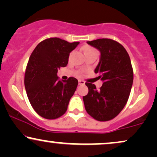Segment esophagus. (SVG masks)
<instances>
[{
    "instance_id": "obj_1",
    "label": "esophagus",
    "mask_w": 157,
    "mask_h": 157,
    "mask_svg": "<svg viewBox=\"0 0 157 157\" xmlns=\"http://www.w3.org/2000/svg\"><path fill=\"white\" fill-rule=\"evenodd\" d=\"M78 82H79V85H80V86H81V85H84L85 84V82L82 80H79Z\"/></svg>"
}]
</instances>
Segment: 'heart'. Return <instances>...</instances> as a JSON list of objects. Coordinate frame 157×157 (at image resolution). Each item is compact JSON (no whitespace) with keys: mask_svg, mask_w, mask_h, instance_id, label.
Wrapping results in <instances>:
<instances>
[{"mask_svg":"<svg viewBox=\"0 0 157 157\" xmlns=\"http://www.w3.org/2000/svg\"><path fill=\"white\" fill-rule=\"evenodd\" d=\"M84 49V52H85V54H89V53H91V52H97L96 50L94 49V48H93L92 47H91V46H86L85 47L83 48Z\"/></svg>","mask_w":157,"mask_h":157,"instance_id":"heart-1","label":"heart"}]
</instances>
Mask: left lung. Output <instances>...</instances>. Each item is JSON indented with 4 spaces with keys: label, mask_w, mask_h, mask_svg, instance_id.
Wrapping results in <instances>:
<instances>
[{
    "label": "left lung",
    "mask_w": 157,
    "mask_h": 157,
    "mask_svg": "<svg viewBox=\"0 0 157 157\" xmlns=\"http://www.w3.org/2000/svg\"><path fill=\"white\" fill-rule=\"evenodd\" d=\"M87 43L101 53L94 72L103 83L97 90L94 84L86 82L89 93L82 97L85 109L97 121H109L117 116L128 100L134 80L131 59L123 46L112 39Z\"/></svg>",
    "instance_id": "1"
}]
</instances>
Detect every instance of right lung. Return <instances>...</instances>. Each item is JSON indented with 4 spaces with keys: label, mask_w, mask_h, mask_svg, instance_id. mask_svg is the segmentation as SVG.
Segmentation results:
<instances>
[{
    "label": "right lung",
    "mask_w": 157,
    "mask_h": 157,
    "mask_svg": "<svg viewBox=\"0 0 157 157\" xmlns=\"http://www.w3.org/2000/svg\"><path fill=\"white\" fill-rule=\"evenodd\" d=\"M78 44L50 37L38 44L29 59L24 77L26 94L33 109L42 117L55 120L67 111L78 80L71 77L62 81L57 73L67 66L69 53Z\"/></svg>",
    "instance_id": "add662e5"
}]
</instances>
